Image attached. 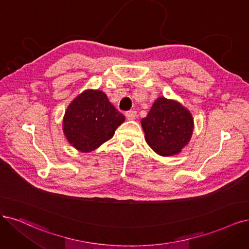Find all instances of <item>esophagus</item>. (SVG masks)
<instances>
[{
	"label": "esophagus",
	"mask_w": 249,
	"mask_h": 249,
	"mask_svg": "<svg viewBox=\"0 0 249 249\" xmlns=\"http://www.w3.org/2000/svg\"><path fill=\"white\" fill-rule=\"evenodd\" d=\"M125 116H126V118H127L128 120H134V119L137 117L135 110H129V112H127V113L125 114Z\"/></svg>",
	"instance_id": "34e87169"
}]
</instances>
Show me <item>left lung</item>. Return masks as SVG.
<instances>
[{
    "label": "left lung",
    "mask_w": 249,
    "mask_h": 249,
    "mask_svg": "<svg viewBox=\"0 0 249 249\" xmlns=\"http://www.w3.org/2000/svg\"><path fill=\"white\" fill-rule=\"evenodd\" d=\"M142 127L152 150L163 157H170L180 153L191 141L194 119L178 101L158 97L142 119Z\"/></svg>",
    "instance_id": "left-lung-1"
}]
</instances>
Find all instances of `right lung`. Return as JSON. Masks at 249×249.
<instances>
[{"label": "right lung", "instance_id": "right-lung-1", "mask_svg": "<svg viewBox=\"0 0 249 249\" xmlns=\"http://www.w3.org/2000/svg\"><path fill=\"white\" fill-rule=\"evenodd\" d=\"M124 121L125 117L109 103L105 92L87 89L68 106L62 130L73 148L89 153L112 139Z\"/></svg>", "mask_w": 249, "mask_h": 249}]
</instances>
